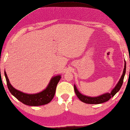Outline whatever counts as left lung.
Masks as SVG:
<instances>
[{"mask_svg":"<svg viewBox=\"0 0 130 130\" xmlns=\"http://www.w3.org/2000/svg\"><path fill=\"white\" fill-rule=\"evenodd\" d=\"M124 70L123 72V74L122 75L121 77L119 80V82H118L117 85L116 86L110 93H106L103 94L102 95H101L100 96L98 97H88L85 96V95H83L81 93H80V92L78 91L77 89L76 86H74V92L76 93L77 96L78 98L82 102L86 103H88V104H100V103H104L106 101H107L109 99H111V97H113L115 94H116L117 92H119L120 89L122 85V83L123 82V79L124 77H125V75L126 73V62L125 61V66H124Z\"/></svg>","mask_w":130,"mask_h":130,"instance_id":"left-lung-1","label":"left lung"}]
</instances>
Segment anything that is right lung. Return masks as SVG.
<instances>
[{"label": "right lung", "mask_w": 130, "mask_h": 130, "mask_svg": "<svg viewBox=\"0 0 130 130\" xmlns=\"http://www.w3.org/2000/svg\"><path fill=\"white\" fill-rule=\"evenodd\" d=\"M4 74L8 88L10 93L19 101L26 105L31 106H38L50 103L53 99L57 85L61 78L60 75L52 78L47 87L41 92L36 94H27L14 88L10 85L5 71Z\"/></svg>", "instance_id": "add662e5"}]
</instances>
